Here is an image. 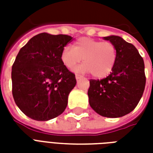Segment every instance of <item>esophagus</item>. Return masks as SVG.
<instances>
[{
    "mask_svg": "<svg viewBox=\"0 0 153 153\" xmlns=\"http://www.w3.org/2000/svg\"><path fill=\"white\" fill-rule=\"evenodd\" d=\"M75 78H76L77 80H79L80 79H82L83 77L81 76V75H79V74H76V75H75Z\"/></svg>",
    "mask_w": 153,
    "mask_h": 153,
    "instance_id": "1",
    "label": "esophagus"
}]
</instances>
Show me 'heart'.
I'll use <instances>...</instances> for the list:
<instances>
[{
	"mask_svg": "<svg viewBox=\"0 0 153 153\" xmlns=\"http://www.w3.org/2000/svg\"><path fill=\"white\" fill-rule=\"evenodd\" d=\"M83 58V64L78 71L90 73L95 78L107 76L114 69L116 60V48L110 42H101L83 37L74 44V47H65L61 51L60 60L68 70L74 69Z\"/></svg>",
	"mask_w": 153,
	"mask_h": 153,
	"instance_id": "b5f03b06",
	"label": "heart"
}]
</instances>
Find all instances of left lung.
Here are the masks:
<instances>
[{"mask_svg":"<svg viewBox=\"0 0 153 153\" xmlns=\"http://www.w3.org/2000/svg\"><path fill=\"white\" fill-rule=\"evenodd\" d=\"M116 48L112 72L102 79H90V106L97 114L117 118L130 113L141 99L146 84L144 62L137 48L119 36L104 37Z\"/></svg>","mask_w":153,"mask_h":153,"instance_id":"1","label":"left lung"}]
</instances>
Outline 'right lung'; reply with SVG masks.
I'll return each mask as SVG.
<instances>
[{"label": "right lung", "mask_w": 153, "mask_h": 153, "mask_svg": "<svg viewBox=\"0 0 153 153\" xmlns=\"http://www.w3.org/2000/svg\"><path fill=\"white\" fill-rule=\"evenodd\" d=\"M72 38L42 33L19 51L12 65V94L16 105L29 118L46 121L66 108L76 79L62 64L60 54Z\"/></svg>", "instance_id": "right-lung-1"}]
</instances>
